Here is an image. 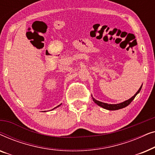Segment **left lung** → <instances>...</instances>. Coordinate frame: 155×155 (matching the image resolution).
Listing matches in <instances>:
<instances>
[{"mask_svg": "<svg viewBox=\"0 0 155 155\" xmlns=\"http://www.w3.org/2000/svg\"><path fill=\"white\" fill-rule=\"evenodd\" d=\"M142 88V85L140 89L138 90V91L135 93V95L133 97H131L130 99H128V100L124 101V102L122 103H120V104H107V103H104V102H101V101H97L94 98H93V101H94V103H96L97 105L99 106V107L104 108V109H107V110H111V111H114V110H118V109H123V108L124 107H126L127 106H128L131 103V101H132L133 99H135V97H136V95L138 94L140 92V91Z\"/></svg>", "mask_w": 155, "mask_h": 155, "instance_id": "8db88e82", "label": "left lung"}]
</instances>
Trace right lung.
<instances>
[{"label": "right lung", "instance_id": "1", "mask_svg": "<svg viewBox=\"0 0 155 155\" xmlns=\"http://www.w3.org/2000/svg\"><path fill=\"white\" fill-rule=\"evenodd\" d=\"M59 106H60V105H58V107H55V108H57V107H59ZM55 108H54V109H55Z\"/></svg>", "mask_w": 155, "mask_h": 155}]
</instances>
